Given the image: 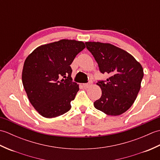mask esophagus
<instances>
[{
  "mask_svg": "<svg viewBox=\"0 0 160 160\" xmlns=\"http://www.w3.org/2000/svg\"><path fill=\"white\" fill-rule=\"evenodd\" d=\"M92 82H89V83H86V84H83V86L84 88H89L90 87L91 85H92Z\"/></svg>",
  "mask_w": 160,
  "mask_h": 160,
  "instance_id": "obj_1",
  "label": "esophagus"
}]
</instances>
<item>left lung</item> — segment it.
<instances>
[{"instance_id": "left-lung-1", "label": "left lung", "mask_w": 160, "mask_h": 160, "mask_svg": "<svg viewBox=\"0 0 160 160\" xmlns=\"http://www.w3.org/2000/svg\"><path fill=\"white\" fill-rule=\"evenodd\" d=\"M101 73L110 77L97 83L102 96L93 103L98 110L108 115H120L130 108L141 87L143 68L131 54L110 43L86 42Z\"/></svg>"}]
</instances>
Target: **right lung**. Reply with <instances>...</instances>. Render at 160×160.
<instances>
[{
    "instance_id": "1",
    "label": "right lung",
    "mask_w": 160,
    "mask_h": 160,
    "mask_svg": "<svg viewBox=\"0 0 160 160\" xmlns=\"http://www.w3.org/2000/svg\"><path fill=\"white\" fill-rule=\"evenodd\" d=\"M85 47L82 41L62 39L38 47L27 57L22 84L30 103L42 117L56 118L71 109L79 85L72 82L70 65Z\"/></svg>"
}]
</instances>
